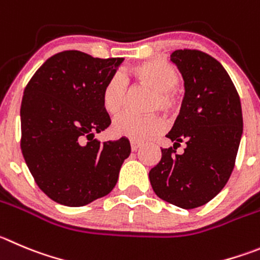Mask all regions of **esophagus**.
<instances>
[{
    "label": "esophagus",
    "instance_id": "1",
    "mask_svg": "<svg viewBox=\"0 0 260 260\" xmlns=\"http://www.w3.org/2000/svg\"><path fill=\"white\" fill-rule=\"evenodd\" d=\"M140 147H141V144H140V142L131 141V149H132V151H137Z\"/></svg>",
    "mask_w": 260,
    "mask_h": 260
}]
</instances>
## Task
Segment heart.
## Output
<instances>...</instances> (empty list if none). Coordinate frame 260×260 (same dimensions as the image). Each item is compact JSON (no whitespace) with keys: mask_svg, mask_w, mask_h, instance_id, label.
Listing matches in <instances>:
<instances>
[{"mask_svg":"<svg viewBox=\"0 0 260 260\" xmlns=\"http://www.w3.org/2000/svg\"><path fill=\"white\" fill-rule=\"evenodd\" d=\"M129 77L137 83L154 89L149 111L160 110L164 114H172L177 110L179 99L174 87L179 83L178 70L167 61L150 60L133 67L127 74L113 75L106 82L101 91V104L106 113L115 115L122 110L127 93L125 81H128ZM164 128L166 122L157 115L138 116L125 113L114 119L111 132L116 137L144 142L159 136Z\"/></svg>","mask_w":260,"mask_h":260,"instance_id":"heart-1","label":"heart"}]
</instances>
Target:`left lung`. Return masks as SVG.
Listing matches in <instances>:
<instances>
[{
  "mask_svg": "<svg viewBox=\"0 0 260 260\" xmlns=\"http://www.w3.org/2000/svg\"><path fill=\"white\" fill-rule=\"evenodd\" d=\"M185 82V97L167 137L173 147L150 171L154 192L182 209L207 204L224 187L242 137L240 97L219 61L198 50L171 55ZM182 142L183 154L175 152Z\"/></svg>",
  "mask_w": 260,
  "mask_h": 260,
  "instance_id": "1",
  "label": "left lung"
}]
</instances>
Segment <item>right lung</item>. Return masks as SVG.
<instances>
[{
	"instance_id": "add662e5",
	"label": "right lung",
	"mask_w": 260,
	"mask_h": 260,
	"mask_svg": "<svg viewBox=\"0 0 260 260\" xmlns=\"http://www.w3.org/2000/svg\"><path fill=\"white\" fill-rule=\"evenodd\" d=\"M124 59L64 51L46 60L24 89L21 151L38 187L67 207L108 195L129 156L128 138L100 144L110 125L101 91Z\"/></svg>"
}]
</instances>
